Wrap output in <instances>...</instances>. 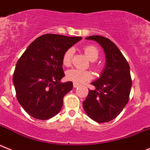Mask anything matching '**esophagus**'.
<instances>
[{
    "label": "esophagus",
    "instance_id": "34e87169",
    "mask_svg": "<svg viewBox=\"0 0 150 150\" xmlns=\"http://www.w3.org/2000/svg\"><path fill=\"white\" fill-rule=\"evenodd\" d=\"M73 87H74V88H76V87H79V84H78V83H73Z\"/></svg>",
    "mask_w": 150,
    "mask_h": 150
}]
</instances>
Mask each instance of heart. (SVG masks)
Here are the masks:
<instances>
[{
  "mask_svg": "<svg viewBox=\"0 0 150 150\" xmlns=\"http://www.w3.org/2000/svg\"><path fill=\"white\" fill-rule=\"evenodd\" d=\"M85 54L92 61H95L98 57V51L93 45H86L83 47ZM74 53V49L72 48H68L63 54V64L66 67H68L71 64L72 55ZM66 77L69 81H73L76 83H83L88 81L92 78L91 72L87 70L78 69H72L68 70L66 74Z\"/></svg>",
  "mask_w": 150,
  "mask_h": 150,
  "instance_id": "heart-1",
  "label": "heart"
}]
</instances>
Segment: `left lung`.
Returning <instances> with one entry per match:
<instances>
[{"label": "left lung", "mask_w": 150, "mask_h": 150, "mask_svg": "<svg viewBox=\"0 0 150 150\" xmlns=\"http://www.w3.org/2000/svg\"><path fill=\"white\" fill-rule=\"evenodd\" d=\"M86 40L97 42L103 48L106 64L100 78L92 82L96 89L89 90L83 107L87 115L97 122H108L120 114L129 102L132 82L130 67L117 45L102 36Z\"/></svg>", "instance_id": "1"}]
</instances>
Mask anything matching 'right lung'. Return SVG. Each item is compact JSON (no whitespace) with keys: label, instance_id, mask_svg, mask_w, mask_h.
<instances>
[{"label":"right lung","instance_id":"1","mask_svg":"<svg viewBox=\"0 0 150 150\" xmlns=\"http://www.w3.org/2000/svg\"><path fill=\"white\" fill-rule=\"evenodd\" d=\"M81 39L42 35L21 55L13 81L17 99L29 115L45 120L61 110L63 97L73 87L72 81L60 82L65 76L62 67L63 54Z\"/></svg>","mask_w":150,"mask_h":150}]
</instances>
